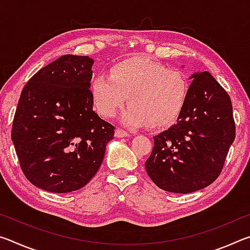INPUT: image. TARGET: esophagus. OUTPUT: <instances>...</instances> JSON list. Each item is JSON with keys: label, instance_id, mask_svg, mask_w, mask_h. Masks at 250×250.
Wrapping results in <instances>:
<instances>
[{"label": "esophagus", "instance_id": "esophagus-1", "mask_svg": "<svg viewBox=\"0 0 250 250\" xmlns=\"http://www.w3.org/2000/svg\"><path fill=\"white\" fill-rule=\"evenodd\" d=\"M129 135H130V133L128 132V131L120 129V128H118L115 132V137H117V138H125V137H129Z\"/></svg>", "mask_w": 250, "mask_h": 250}]
</instances>
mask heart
<instances>
[{"label": "heart", "mask_w": 250, "mask_h": 250, "mask_svg": "<svg viewBox=\"0 0 250 250\" xmlns=\"http://www.w3.org/2000/svg\"><path fill=\"white\" fill-rule=\"evenodd\" d=\"M189 83L181 70L166 66L146 56L118 62L110 76L98 75L90 83L96 111L111 118L126 101L130 105L121 120L129 126L163 128L177 120L185 107Z\"/></svg>", "instance_id": "b5f03b06"}]
</instances>
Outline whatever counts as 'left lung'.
I'll use <instances>...</instances> for the list:
<instances>
[{
	"label": "left lung",
	"instance_id": "left-lung-1",
	"mask_svg": "<svg viewBox=\"0 0 250 250\" xmlns=\"http://www.w3.org/2000/svg\"><path fill=\"white\" fill-rule=\"evenodd\" d=\"M175 125L153 137L146 170L156 186L192 193L208 186L224 167L236 126L226 90L208 71L194 74Z\"/></svg>",
	"mask_w": 250,
	"mask_h": 250
}]
</instances>
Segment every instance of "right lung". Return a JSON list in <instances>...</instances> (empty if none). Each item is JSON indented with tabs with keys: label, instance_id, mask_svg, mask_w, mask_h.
<instances>
[{
	"label": "right lung",
	"instance_id": "obj_1",
	"mask_svg": "<svg viewBox=\"0 0 250 250\" xmlns=\"http://www.w3.org/2000/svg\"><path fill=\"white\" fill-rule=\"evenodd\" d=\"M94 59L62 55L25 84L12 125L20 167L52 193L83 188L103 163L115 126L92 110Z\"/></svg>",
	"mask_w": 250,
	"mask_h": 250
}]
</instances>
